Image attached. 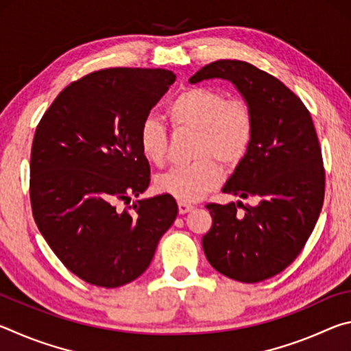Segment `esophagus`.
<instances>
[{"mask_svg": "<svg viewBox=\"0 0 351 351\" xmlns=\"http://www.w3.org/2000/svg\"><path fill=\"white\" fill-rule=\"evenodd\" d=\"M178 210H180L181 215H184V213L193 210V206L189 203H184V201H180V203H178Z\"/></svg>", "mask_w": 351, "mask_h": 351, "instance_id": "34e87169", "label": "esophagus"}]
</instances>
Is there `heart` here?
<instances>
[{"label": "heart", "mask_w": 351, "mask_h": 351, "mask_svg": "<svg viewBox=\"0 0 351 351\" xmlns=\"http://www.w3.org/2000/svg\"><path fill=\"white\" fill-rule=\"evenodd\" d=\"M175 130L195 132L197 161L173 167L154 180L158 192L180 201H198L221 182V167L234 169L252 145L255 119L252 106L240 97L229 99L218 88L190 86L167 105ZM138 145L148 162L162 165L169 154V132L159 119L145 116L138 128Z\"/></svg>", "instance_id": "obj_1"}]
</instances>
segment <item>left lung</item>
<instances>
[{
  "mask_svg": "<svg viewBox=\"0 0 351 351\" xmlns=\"http://www.w3.org/2000/svg\"><path fill=\"white\" fill-rule=\"evenodd\" d=\"M215 77L234 83L255 119L252 145L223 193L252 197L255 204H207L213 223L203 249L219 274L257 283L288 268L310 239L325 195L322 152L310 111L274 75L246 62L218 60L189 82Z\"/></svg>",
  "mask_w": 351,
  "mask_h": 351,
  "instance_id": "obj_1",
  "label": "left lung"
}]
</instances>
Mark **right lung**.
<instances>
[{"mask_svg": "<svg viewBox=\"0 0 351 351\" xmlns=\"http://www.w3.org/2000/svg\"><path fill=\"white\" fill-rule=\"evenodd\" d=\"M175 80L167 69L94 71L69 83L35 130L34 219L58 260L86 283L117 288L138 278L178 215L167 193L117 209L150 184L138 128Z\"/></svg>", "mask_w": 351, "mask_h": 351, "instance_id": "1", "label": "right lung"}]
</instances>
